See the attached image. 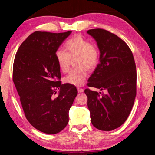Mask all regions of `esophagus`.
<instances>
[{
  "label": "esophagus",
  "instance_id": "esophagus-1",
  "mask_svg": "<svg viewBox=\"0 0 155 155\" xmlns=\"http://www.w3.org/2000/svg\"><path fill=\"white\" fill-rule=\"evenodd\" d=\"M78 91L79 93H81V92H84V90L81 88H78Z\"/></svg>",
  "mask_w": 155,
  "mask_h": 155
}]
</instances>
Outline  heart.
<instances>
[{"instance_id":"obj_1","label":"heart","mask_w":155,"mask_h":155,"mask_svg":"<svg viewBox=\"0 0 155 155\" xmlns=\"http://www.w3.org/2000/svg\"><path fill=\"white\" fill-rule=\"evenodd\" d=\"M67 51L58 50L55 57L59 68L65 73L69 70L70 59L77 58L76 67L78 68L72 70L64 78V82L69 85L81 86L87 77L86 69L92 70L99 61L100 53L96 46L80 35H76L68 40L64 45Z\"/></svg>"}]
</instances>
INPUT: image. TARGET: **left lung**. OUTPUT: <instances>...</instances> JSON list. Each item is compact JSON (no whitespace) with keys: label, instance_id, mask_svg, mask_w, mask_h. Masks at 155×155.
Returning a JSON list of instances; mask_svg holds the SVG:
<instances>
[{"label":"left lung","instance_id":"left-lung-1","mask_svg":"<svg viewBox=\"0 0 155 155\" xmlns=\"http://www.w3.org/2000/svg\"><path fill=\"white\" fill-rule=\"evenodd\" d=\"M97 43L100 63L87 84L106 90L107 94L85 90L92 125L97 129L112 130L127 119L137 94V71L132 51L115 34L103 29L87 31Z\"/></svg>","mask_w":155,"mask_h":155}]
</instances>
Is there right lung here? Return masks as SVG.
<instances>
[{
    "label": "right lung",
    "instance_id": "1",
    "mask_svg": "<svg viewBox=\"0 0 155 155\" xmlns=\"http://www.w3.org/2000/svg\"><path fill=\"white\" fill-rule=\"evenodd\" d=\"M71 33L35 31L21 44L14 60L13 81L26 118L46 134L58 133L67 126L78 94L74 85L59 81L61 72L55 57Z\"/></svg>",
    "mask_w": 155,
    "mask_h": 155
}]
</instances>
